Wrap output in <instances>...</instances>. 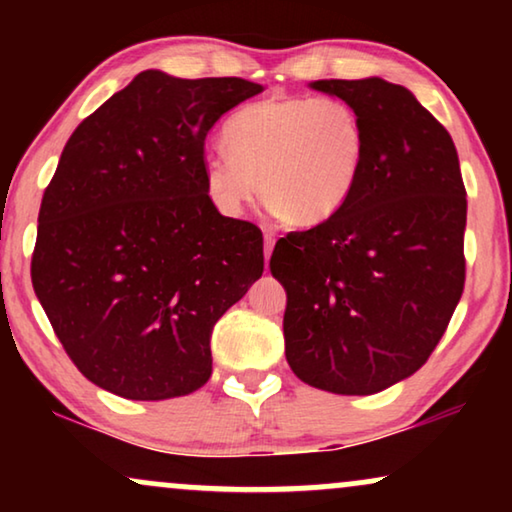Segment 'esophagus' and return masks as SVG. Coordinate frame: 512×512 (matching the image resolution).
<instances>
[{"mask_svg": "<svg viewBox=\"0 0 512 512\" xmlns=\"http://www.w3.org/2000/svg\"><path fill=\"white\" fill-rule=\"evenodd\" d=\"M272 249H275V237H272V235H265V249H263V254H265V263L270 261Z\"/></svg>", "mask_w": 512, "mask_h": 512, "instance_id": "1", "label": "esophagus"}]
</instances>
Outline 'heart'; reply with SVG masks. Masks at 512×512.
Segmentation results:
<instances>
[{"label": "heart", "instance_id": "b5f03b06", "mask_svg": "<svg viewBox=\"0 0 512 512\" xmlns=\"http://www.w3.org/2000/svg\"><path fill=\"white\" fill-rule=\"evenodd\" d=\"M226 151L202 163L209 198L240 214L256 191L289 226H317L340 212L359 186L368 130L338 97L284 95L242 107L223 128Z\"/></svg>", "mask_w": 512, "mask_h": 512}]
</instances>
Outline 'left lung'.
<instances>
[{"mask_svg":"<svg viewBox=\"0 0 512 512\" xmlns=\"http://www.w3.org/2000/svg\"><path fill=\"white\" fill-rule=\"evenodd\" d=\"M368 130L359 186L331 219L275 244L284 349L310 387L368 396L417 373L464 291L466 188L443 125L408 88L321 79Z\"/></svg>","mask_w":512,"mask_h":512,"instance_id":"left-lung-1","label":"left lung"}]
</instances>
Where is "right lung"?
Listing matches in <instances>:
<instances>
[{"mask_svg":"<svg viewBox=\"0 0 512 512\" xmlns=\"http://www.w3.org/2000/svg\"><path fill=\"white\" fill-rule=\"evenodd\" d=\"M261 90L146 69L65 144L41 200L32 286L97 387L165 401L212 375V331L263 275V235L214 207L205 139Z\"/></svg>","mask_w":512,"mask_h":512,"instance_id":"obj_1","label":"right lung"}]
</instances>
